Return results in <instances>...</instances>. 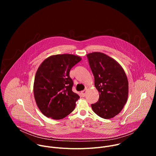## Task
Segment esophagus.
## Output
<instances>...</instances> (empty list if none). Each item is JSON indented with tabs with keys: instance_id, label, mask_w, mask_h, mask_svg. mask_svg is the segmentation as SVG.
Returning <instances> with one entry per match:
<instances>
[{
	"instance_id": "obj_1",
	"label": "esophagus",
	"mask_w": 156,
	"mask_h": 156,
	"mask_svg": "<svg viewBox=\"0 0 156 156\" xmlns=\"http://www.w3.org/2000/svg\"><path fill=\"white\" fill-rule=\"evenodd\" d=\"M86 93V90H84L81 91V96H82L83 97H84V96H85Z\"/></svg>"
}]
</instances>
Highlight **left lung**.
Returning <instances> with one entry per match:
<instances>
[{
	"instance_id": "left-lung-1",
	"label": "left lung",
	"mask_w": 156,
	"mask_h": 156,
	"mask_svg": "<svg viewBox=\"0 0 156 156\" xmlns=\"http://www.w3.org/2000/svg\"><path fill=\"white\" fill-rule=\"evenodd\" d=\"M87 57L99 94V101L91 105L93 110L101 118L112 119L121 112L128 99L126 73L119 62L104 53L94 52Z\"/></svg>"
}]
</instances>
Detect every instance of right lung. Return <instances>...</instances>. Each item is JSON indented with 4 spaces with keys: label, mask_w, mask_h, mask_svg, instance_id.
I'll list each match as a JSON object with an SVG mask.
<instances>
[{
    "label": "right lung",
    "mask_w": 156,
    "mask_h": 156,
    "mask_svg": "<svg viewBox=\"0 0 156 156\" xmlns=\"http://www.w3.org/2000/svg\"><path fill=\"white\" fill-rule=\"evenodd\" d=\"M81 60L73 54H57L44 60L38 67L33 92L36 104L42 114L60 120L74 110L80 98L72 91L71 69Z\"/></svg>",
    "instance_id": "add662e5"
}]
</instances>
